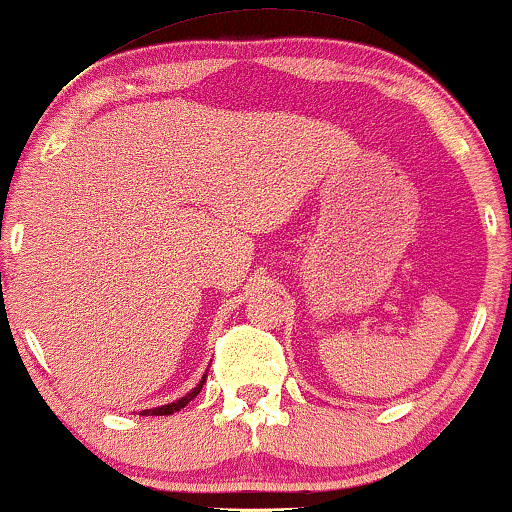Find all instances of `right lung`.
Here are the masks:
<instances>
[{
    "mask_svg": "<svg viewBox=\"0 0 512 512\" xmlns=\"http://www.w3.org/2000/svg\"><path fill=\"white\" fill-rule=\"evenodd\" d=\"M203 383H205V376H203V381L196 385L194 390L189 392V395H184L182 399H177V402H173V404H166V406H159V409H147V411H143L145 416H170V413H175V411H180V409H184V406H187L191 399H194L198 392L203 390Z\"/></svg>",
    "mask_w": 512,
    "mask_h": 512,
    "instance_id": "1",
    "label": "right lung"
}]
</instances>
